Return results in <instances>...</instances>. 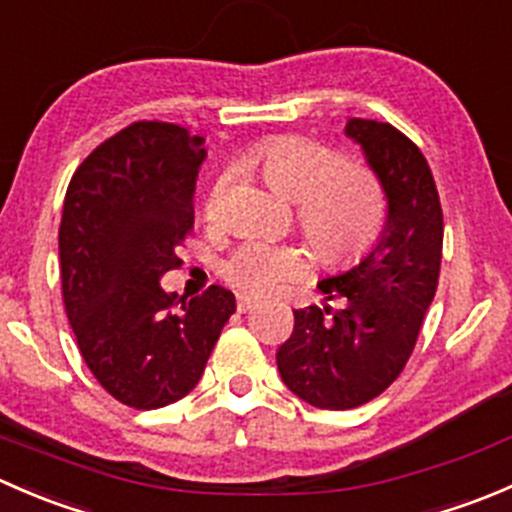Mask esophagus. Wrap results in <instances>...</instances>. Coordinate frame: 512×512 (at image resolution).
I'll list each match as a JSON object with an SVG mask.
<instances>
[{"mask_svg": "<svg viewBox=\"0 0 512 512\" xmlns=\"http://www.w3.org/2000/svg\"><path fill=\"white\" fill-rule=\"evenodd\" d=\"M257 307V297L252 294H237V312H250Z\"/></svg>", "mask_w": 512, "mask_h": 512, "instance_id": "34e87169", "label": "esophagus"}]
</instances>
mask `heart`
<instances>
[{"label":"heart","mask_w":512,"mask_h":512,"mask_svg":"<svg viewBox=\"0 0 512 512\" xmlns=\"http://www.w3.org/2000/svg\"><path fill=\"white\" fill-rule=\"evenodd\" d=\"M247 165L294 200V220L324 260H352L369 250L386 218L379 178L361 163H342L324 143L304 136H270L247 153ZM230 175H220L205 203L215 220L223 210ZM307 270V257L294 245L250 240L240 242L220 267L230 285L250 294H275Z\"/></svg>","instance_id":"b5f03b06"}]
</instances>
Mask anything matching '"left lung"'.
Here are the masks:
<instances>
[{"label":"left lung","instance_id":"1","mask_svg":"<svg viewBox=\"0 0 512 512\" xmlns=\"http://www.w3.org/2000/svg\"><path fill=\"white\" fill-rule=\"evenodd\" d=\"M347 136L381 180L386 227L359 265L317 285L344 307L294 309V332L277 352L287 389L329 411L356 409L399 379L436 294L443 252L441 200L416 143L369 118H352Z\"/></svg>","mask_w":512,"mask_h":512}]
</instances>
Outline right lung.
Segmentation results:
<instances>
[{
  "label": "right lung",
  "instance_id": "1",
  "mask_svg": "<svg viewBox=\"0 0 512 512\" xmlns=\"http://www.w3.org/2000/svg\"><path fill=\"white\" fill-rule=\"evenodd\" d=\"M203 138L136 121L96 146L71 175L59 225L61 297L98 384L131 409L183 399L203 376L235 297L210 285L188 299L160 277L180 265L193 230Z\"/></svg>",
  "mask_w": 512,
  "mask_h": 512
}]
</instances>
